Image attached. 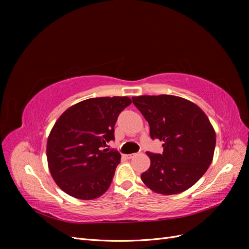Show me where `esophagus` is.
Instances as JSON below:
<instances>
[{"mask_svg":"<svg viewBox=\"0 0 249 249\" xmlns=\"http://www.w3.org/2000/svg\"><path fill=\"white\" fill-rule=\"evenodd\" d=\"M135 156H137V154H130V155H125V158H126V159H132V158H134Z\"/></svg>","mask_w":249,"mask_h":249,"instance_id":"esophagus-1","label":"esophagus"}]
</instances>
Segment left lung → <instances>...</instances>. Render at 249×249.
<instances>
[{"label": "left lung", "instance_id": "obj_1", "mask_svg": "<svg viewBox=\"0 0 249 249\" xmlns=\"http://www.w3.org/2000/svg\"><path fill=\"white\" fill-rule=\"evenodd\" d=\"M133 104L149 124L150 138L163 141V153L147 152L149 168L142 182L171 195L189 189L212 163L216 134L209 118L192 102L175 95H141Z\"/></svg>", "mask_w": 249, "mask_h": 249}]
</instances>
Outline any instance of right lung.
I'll return each mask as SVG.
<instances>
[{
	"label": "right lung",
	"mask_w": 249,
	"mask_h": 249,
	"mask_svg": "<svg viewBox=\"0 0 249 249\" xmlns=\"http://www.w3.org/2000/svg\"><path fill=\"white\" fill-rule=\"evenodd\" d=\"M132 103L127 96L93 97L73 105L58 118L47 143V158L56 184L72 197L90 200L108 190L120 162L114 140L120 112Z\"/></svg>",
	"instance_id": "obj_1"
}]
</instances>
